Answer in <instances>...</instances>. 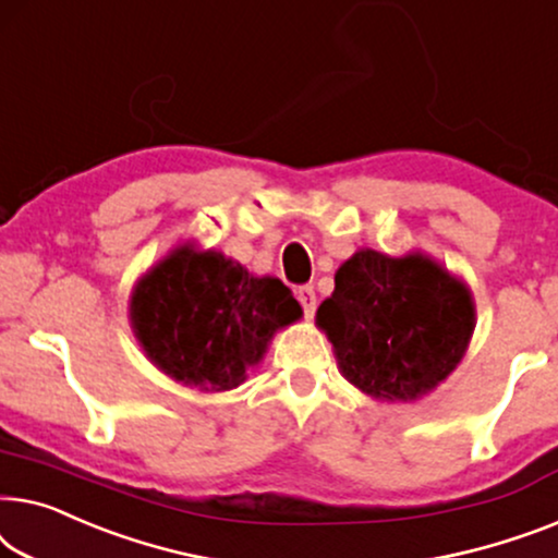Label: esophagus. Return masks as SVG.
<instances>
[{
  "label": "esophagus",
  "mask_w": 558,
  "mask_h": 558,
  "mask_svg": "<svg viewBox=\"0 0 558 558\" xmlns=\"http://www.w3.org/2000/svg\"><path fill=\"white\" fill-rule=\"evenodd\" d=\"M295 298H298V303L303 305L305 318H313V313H316V290H313V286L298 288L295 290Z\"/></svg>",
  "instance_id": "obj_1"
}]
</instances>
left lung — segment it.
<instances>
[{"label":"left lung","instance_id":"obj_1","mask_svg":"<svg viewBox=\"0 0 558 558\" xmlns=\"http://www.w3.org/2000/svg\"><path fill=\"white\" fill-rule=\"evenodd\" d=\"M341 374L379 402H414L452 374L475 331L468 286L433 257L359 250L318 305Z\"/></svg>","mask_w":558,"mask_h":558}]
</instances>
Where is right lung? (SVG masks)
I'll use <instances>...</instances> for the list:
<instances>
[{
  "instance_id": "add662e5",
  "label": "right lung",
  "mask_w": 558,
  "mask_h": 558,
  "mask_svg": "<svg viewBox=\"0 0 558 558\" xmlns=\"http://www.w3.org/2000/svg\"><path fill=\"white\" fill-rule=\"evenodd\" d=\"M301 305L278 278L190 242L154 265L131 293V328L148 361L199 391L240 387Z\"/></svg>"
}]
</instances>
